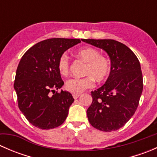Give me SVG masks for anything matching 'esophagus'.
<instances>
[{"label":"esophagus","instance_id":"esophagus-1","mask_svg":"<svg viewBox=\"0 0 157 157\" xmlns=\"http://www.w3.org/2000/svg\"><path fill=\"white\" fill-rule=\"evenodd\" d=\"M79 96H80V94H73V97H74V99H77Z\"/></svg>","mask_w":157,"mask_h":157}]
</instances>
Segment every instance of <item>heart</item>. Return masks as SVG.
<instances>
[{
  "mask_svg": "<svg viewBox=\"0 0 157 157\" xmlns=\"http://www.w3.org/2000/svg\"><path fill=\"white\" fill-rule=\"evenodd\" d=\"M76 55L86 61L87 64L85 68L86 77L79 78L74 77L69 79L65 83L67 91L74 94L83 93L86 89L94 86L95 79L101 82L105 80L110 74L112 64L110 60L106 56L100 55V52L93 47H85L76 52ZM70 63L67 55H62L58 61V69L61 75H67L69 72Z\"/></svg>",
  "mask_w": 157,
  "mask_h": 157,
  "instance_id": "obj_1",
  "label": "heart"
}]
</instances>
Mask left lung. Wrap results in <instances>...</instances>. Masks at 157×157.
<instances>
[{
    "mask_svg": "<svg viewBox=\"0 0 157 157\" xmlns=\"http://www.w3.org/2000/svg\"><path fill=\"white\" fill-rule=\"evenodd\" d=\"M102 48L111 60L112 71L103 86L91 92L93 102L86 113L93 128L116 131L134 115L143 91V76L137 56L128 46L113 39H82Z\"/></svg>",
    "mask_w": 157,
    "mask_h": 157,
    "instance_id": "obj_1",
    "label": "left lung"
}]
</instances>
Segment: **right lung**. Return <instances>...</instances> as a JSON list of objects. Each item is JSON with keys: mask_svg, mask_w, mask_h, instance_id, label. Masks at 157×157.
<instances>
[{"mask_svg": "<svg viewBox=\"0 0 157 157\" xmlns=\"http://www.w3.org/2000/svg\"><path fill=\"white\" fill-rule=\"evenodd\" d=\"M80 42L77 39H48L33 45L22 57L14 89L19 109L35 127L48 130L65 121L74 99L69 92H55L64 85L58 61L66 50Z\"/></svg>", "mask_w": 157, "mask_h": 157, "instance_id": "obj_1", "label": "right lung"}]
</instances>
